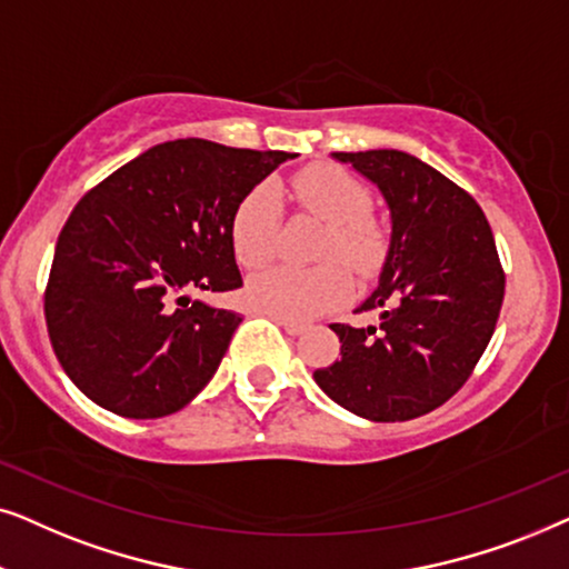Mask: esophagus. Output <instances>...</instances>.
<instances>
[{
  "label": "esophagus",
  "mask_w": 569,
  "mask_h": 569,
  "mask_svg": "<svg viewBox=\"0 0 569 569\" xmlns=\"http://www.w3.org/2000/svg\"><path fill=\"white\" fill-rule=\"evenodd\" d=\"M272 320H276L280 328H283L286 332H289V336H301V332L307 330V325L305 322H299V320H291V317H280V315H276L272 317Z\"/></svg>",
  "instance_id": "esophagus-1"
}]
</instances>
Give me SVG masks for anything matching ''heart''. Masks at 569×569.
Here are the masks:
<instances>
[{"instance_id":"1","label":"heart","mask_w":569,"mask_h":569,"mask_svg":"<svg viewBox=\"0 0 569 569\" xmlns=\"http://www.w3.org/2000/svg\"><path fill=\"white\" fill-rule=\"evenodd\" d=\"M293 192L301 208L328 223L317 252L325 262L312 268L286 262L262 268L249 278L247 299L249 305L270 315L309 320L351 297V272L331 257L340 256L356 272L369 276L388 254V231L369 210V189L340 166H307L293 179ZM280 216V192L272 181L257 184L239 202L231 223V241L237 260L244 268H257L276 252Z\"/></svg>"}]
</instances>
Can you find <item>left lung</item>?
Returning <instances> with one entry per match:
<instances>
[{"label":"left lung","instance_id":"8db88e82","mask_svg":"<svg viewBox=\"0 0 569 569\" xmlns=\"http://www.w3.org/2000/svg\"><path fill=\"white\" fill-rule=\"evenodd\" d=\"M332 158L380 187L392 237L380 286L356 309L380 312V325H330L340 359L315 382L361 419H416L456 396L487 351L505 299L495 237L479 202L416 156Z\"/></svg>","mask_w":569,"mask_h":569}]
</instances>
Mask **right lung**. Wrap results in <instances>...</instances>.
Listing matches in <instances>:
<instances>
[{
	"instance_id": "add662e5",
	"label": "right lung",
	"mask_w": 569,
	"mask_h": 569,
	"mask_svg": "<svg viewBox=\"0 0 569 569\" xmlns=\"http://www.w3.org/2000/svg\"><path fill=\"white\" fill-rule=\"evenodd\" d=\"M289 158L200 138L161 142L74 206L43 315L82 396L124 419H161L206 388L241 315L189 305L187 291L239 289L233 213Z\"/></svg>"
}]
</instances>
